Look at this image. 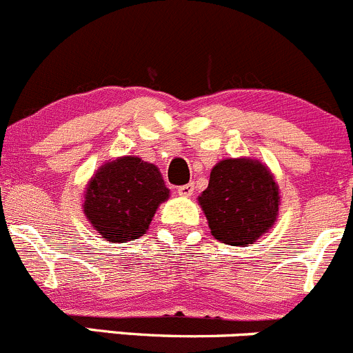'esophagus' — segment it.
Segmentation results:
<instances>
[{
	"label": "esophagus",
	"mask_w": 353,
	"mask_h": 353,
	"mask_svg": "<svg viewBox=\"0 0 353 353\" xmlns=\"http://www.w3.org/2000/svg\"><path fill=\"white\" fill-rule=\"evenodd\" d=\"M194 194V183H187V185L179 187V196L190 197Z\"/></svg>",
	"instance_id": "34e87169"
}]
</instances>
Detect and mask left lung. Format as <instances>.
I'll list each match as a JSON object with an SVG mask.
<instances>
[{
    "label": "left lung",
    "instance_id": "1",
    "mask_svg": "<svg viewBox=\"0 0 353 353\" xmlns=\"http://www.w3.org/2000/svg\"><path fill=\"white\" fill-rule=\"evenodd\" d=\"M197 201L214 239L246 248L274 227L281 194L274 174L261 161L230 157L214 164L208 189Z\"/></svg>",
    "mask_w": 353,
    "mask_h": 353
}]
</instances>
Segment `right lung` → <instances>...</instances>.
Returning <instances> with one entry per match:
<instances>
[{
	"label": "right lung",
	"instance_id": "1",
	"mask_svg": "<svg viewBox=\"0 0 353 353\" xmlns=\"http://www.w3.org/2000/svg\"><path fill=\"white\" fill-rule=\"evenodd\" d=\"M159 168L139 156L103 163L86 183V220L109 243H128L149 230L161 203L168 201Z\"/></svg>",
	"mask_w": 353,
	"mask_h": 353
}]
</instances>
